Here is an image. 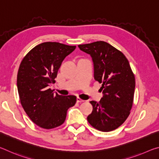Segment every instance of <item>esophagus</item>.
<instances>
[{"instance_id": "obj_1", "label": "esophagus", "mask_w": 159, "mask_h": 159, "mask_svg": "<svg viewBox=\"0 0 159 159\" xmlns=\"http://www.w3.org/2000/svg\"><path fill=\"white\" fill-rule=\"evenodd\" d=\"M76 100H77V102H79V103H80V102H84V100H83L82 99H80V98H77Z\"/></svg>"}]
</instances>
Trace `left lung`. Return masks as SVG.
<instances>
[{"instance_id":"8db88e82","label":"left lung","mask_w":159,"mask_h":159,"mask_svg":"<svg viewBox=\"0 0 159 159\" xmlns=\"http://www.w3.org/2000/svg\"><path fill=\"white\" fill-rule=\"evenodd\" d=\"M79 48L92 57L94 77L102 84L103 97L99 102H90L93 109L88 121L98 130H114L125 122L133 107L135 79L130 64L123 52L107 42Z\"/></svg>"}]
</instances>
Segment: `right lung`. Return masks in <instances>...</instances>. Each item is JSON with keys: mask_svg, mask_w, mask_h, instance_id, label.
I'll return each mask as SVG.
<instances>
[{"mask_svg": "<svg viewBox=\"0 0 159 159\" xmlns=\"http://www.w3.org/2000/svg\"><path fill=\"white\" fill-rule=\"evenodd\" d=\"M76 47L45 42L35 46L21 61L17 80L21 104L32 121L42 128L62 125L67 110L76 104V96L60 95L50 88L61 62Z\"/></svg>", "mask_w": 159, "mask_h": 159, "instance_id": "obj_1", "label": "right lung"}]
</instances>
